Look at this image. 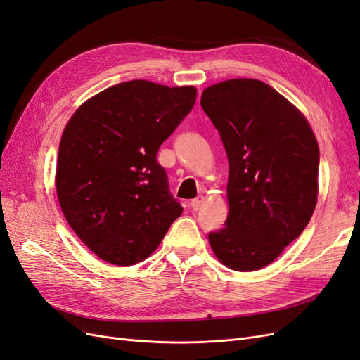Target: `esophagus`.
Returning <instances> with one entry per match:
<instances>
[{
    "instance_id": "esophagus-1",
    "label": "esophagus",
    "mask_w": 360,
    "mask_h": 360,
    "mask_svg": "<svg viewBox=\"0 0 360 360\" xmlns=\"http://www.w3.org/2000/svg\"><path fill=\"white\" fill-rule=\"evenodd\" d=\"M202 202H204V198H202L201 195H200V197H197L195 200H192L189 205H191V209H192L193 212H197V210L200 209V207H201V204H202Z\"/></svg>"
}]
</instances>
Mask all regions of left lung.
<instances>
[{
    "instance_id": "left-lung-1",
    "label": "left lung",
    "mask_w": 360,
    "mask_h": 360,
    "mask_svg": "<svg viewBox=\"0 0 360 360\" xmlns=\"http://www.w3.org/2000/svg\"><path fill=\"white\" fill-rule=\"evenodd\" d=\"M230 163L225 226L209 233L216 257L237 271L275 261L317 204L320 151L307 118L258 79H230L201 94Z\"/></svg>"
}]
</instances>
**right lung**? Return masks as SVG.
I'll use <instances>...</instances> for the list:
<instances>
[{
    "mask_svg": "<svg viewBox=\"0 0 360 360\" xmlns=\"http://www.w3.org/2000/svg\"><path fill=\"white\" fill-rule=\"evenodd\" d=\"M195 99L193 86L127 81L86 101L64 129L56 176L61 210L108 263L146 259L181 214L158 151Z\"/></svg>",
    "mask_w": 360,
    "mask_h": 360,
    "instance_id": "add662e5",
    "label": "right lung"
}]
</instances>
